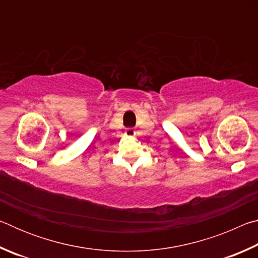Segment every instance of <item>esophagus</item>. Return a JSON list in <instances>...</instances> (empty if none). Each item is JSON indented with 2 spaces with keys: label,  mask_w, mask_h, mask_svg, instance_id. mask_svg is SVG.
I'll return each instance as SVG.
<instances>
[{
  "label": "esophagus",
  "mask_w": 258,
  "mask_h": 258,
  "mask_svg": "<svg viewBox=\"0 0 258 258\" xmlns=\"http://www.w3.org/2000/svg\"><path fill=\"white\" fill-rule=\"evenodd\" d=\"M126 134L127 135H134L135 134V132H134V130L133 128H127L126 130V132H125Z\"/></svg>",
  "instance_id": "1"
}]
</instances>
